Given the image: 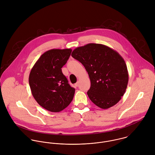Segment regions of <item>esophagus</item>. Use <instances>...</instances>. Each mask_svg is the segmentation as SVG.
Here are the masks:
<instances>
[{
    "instance_id": "1",
    "label": "esophagus",
    "mask_w": 155,
    "mask_h": 155,
    "mask_svg": "<svg viewBox=\"0 0 155 155\" xmlns=\"http://www.w3.org/2000/svg\"><path fill=\"white\" fill-rule=\"evenodd\" d=\"M75 86H76V87H78V86H79V82H78L75 84Z\"/></svg>"
}]
</instances>
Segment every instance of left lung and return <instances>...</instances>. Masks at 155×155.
I'll return each instance as SVG.
<instances>
[{
    "instance_id": "obj_1",
    "label": "left lung",
    "mask_w": 155,
    "mask_h": 155,
    "mask_svg": "<svg viewBox=\"0 0 155 155\" xmlns=\"http://www.w3.org/2000/svg\"><path fill=\"white\" fill-rule=\"evenodd\" d=\"M71 56L81 62L88 73L89 99L101 109L116 104L128 83V72L124 58L110 47L88 44L74 49Z\"/></svg>"
}]
</instances>
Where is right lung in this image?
Wrapping results in <instances>:
<instances>
[{"instance_id":"right-lung-1","label":"right lung","mask_w":155,"mask_h":155,"mask_svg":"<svg viewBox=\"0 0 155 155\" xmlns=\"http://www.w3.org/2000/svg\"><path fill=\"white\" fill-rule=\"evenodd\" d=\"M71 52V49L49 50L40 57L30 71L28 82L31 94L47 110L61 111L73 98L75 89L68 84L61 70Z\"/></svg>"}]
</instances>
